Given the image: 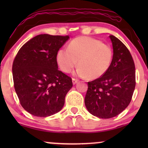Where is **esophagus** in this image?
I'll return each mask as SVG.
<instances>
[{"instance_id":"34e87169","label":"esophagus","mask_w":148,"mask_h":148,"mask_svg":"<svg viewBox=\"0 0 148 148\" xmlns=\"http://www.w3.org/2000/svg\"><path fill=\"white\" fill-rule=\"evenodd\" d=\"M78 79H75V78H73L72 79V82H73V84H75L76 83H77V82H78Z\"/></svg>"}]
</instances>
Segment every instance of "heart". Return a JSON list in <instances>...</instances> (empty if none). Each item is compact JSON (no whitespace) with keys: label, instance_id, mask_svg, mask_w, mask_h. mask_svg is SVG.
<instances>
[{"label":"heart","instance_id":"heart-1","mask_svg":"<svg viewBox=\"0 0 148 148\" xmlns=\"http://www.w3.org/2000/svg\"><path fill=\"white\" fill-rule=\"evenodd\" d=\"M113 58V50L108 44L94 38L80 36L69 44L67 48H60L56 61L61 71L69 73L77 64V75L96 79L106 73Z\"/></svg>","mask_w":148,"mask_h":148}]
</instances>
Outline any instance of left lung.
Here are the masks:
<instances>
[{
  "mask_svg": "<svg viewBox=\"0 0 148 148\" xmlns=\"http://www.w3.org/2000/svg\"><path fill=\"white\" fill-rule=\"evenodd\" d=\"M113 47L110 68L104 75L88 82L85 105L91 114L110 119L122 112L131 102L135 88V69L126 46L115 36H109Z\"/></svg>",
  "mask_w": 148,
  "mask_h": 148,
  "instance_id": "1",
  "label": "left lung"
}]
</instances>
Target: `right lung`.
I'll return each mask as SVG.
<instances>
[{"label":"right lung","mask_w":148,"mask_h":148,"mask_svg":"<svg viewBox=\"0 0 148 148\" xmlns=\"http://www.w3.org/2000/svg\"><path fill=\"white\" fill-rule=\"evenodd\" d=\"M69 37L40 34L24 44L13 62L14 88L26 111L38 117L61 110L72 79L58 69L56 54Z\"/></svg>","instance_id":"add662e5"}]
</instances>
